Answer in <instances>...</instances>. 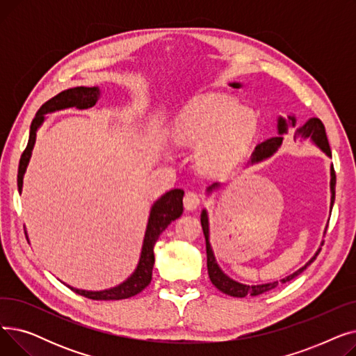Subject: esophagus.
I'll return each mask as SVG.
<instances>
[{"label":"esophagus","mask_w":356,"mask_h":356,"mask_svg":"<svg viewBox=\"0 0 356 356\" xmlns=\"http://www.w3.org/2000/svg\"><path fill=\"white\" fill-rule=\"evenodd\" d=\"M183 204L186 211H195L200 204V196L196 192H188L183 197Z\"/></svg>","instance_id":"1"}]
</instances>
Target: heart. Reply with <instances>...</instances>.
I'll list each match as a JSON object with an SVG mask.
<instances>
[{"instance_id": "obj_1", "label": "heart", "mask_w": 356, "mask_h": 356, "mask_svg": "<svg viewBox=\"0 0 356 356\" xmlns=\"http://www.w3.org/2000/svg\"><path fill=\"white\" fill-rule=\"evenodd\" d=\"M259 118L251 108L223 93H203L176 114L173 137L196 147V161L209 175L228 173L244 160L258 137Z\"/></svg>"}]
</instances>
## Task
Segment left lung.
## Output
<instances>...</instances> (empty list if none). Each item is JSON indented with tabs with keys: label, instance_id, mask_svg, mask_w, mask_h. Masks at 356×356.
<instances>
[{
	"label": "left lung",
	"instance_id": "left-lung-1",
	"mask_svg": "<svg viewBox=\"0 0 356 356\" xmlns=\"http://www.w3.org/2000/svg\"><path fill=\"white\" fill-rule=\"evenodd\" d=\"M232 88H242L241 82H229L228 83ZM290 129H294V140H309L313 145H316L317 148L321 149V152L327 156L329 159H332V152H330V147L327 143V137H326V131H325V125L322 124V121L319 118H310L307 122H305L303 125H297V118L294 114H290L287 117H282L278 115L277 117V134L266 141H263L261 144H258L255 147V152L251 157V161L248 163L247 167L254 165L257 163H261L267 160L268 157H271L274 153L278 152V148L282 147L283 144V138L286 134H289ZM330 211L333 208V202H334V186H336V176H334V170H333V164H330ZM222 188V183L216 181L213 184H211L209 188H207V196H211L213 192H216L218 189ZM200 223H202V228H203V234H204V239H207V255H208V274L212 284L222 293H225L228 296L232 297H247V296H258V294H263L266 291H270L273 289H275L280 283H287L290 280H293L294 277H297L300 273H303L313 261L316 259V257L319 255L321 252V247L323 245V241L321 247L317 248V251L314 252V255L307 261V263L300 267L298 270H296L293 274H289L287 277L282 278L278 282H270V283H263V284H244V283H239L236 280L231 278L229 275H227L223 273V270L219 267L213 248L211 245V232H209V215L208 211L203 209L200 213ZM327 228V225H326ZM326 234V229H325Z\"/></svg>",
	"mask_w": 356,
	"mask_h": 356
}]
</instances>
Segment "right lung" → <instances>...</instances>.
<instances>
[{"label":"right lung","mask_w":356,"mask_h":356,"mask_svg":"<svg viewBox=\"0 0 356 356\" xmlns=\"http://www.w3.org/2000/svg\"><path fill=\"white\" fill-rule=\"evenodd\" d=\"M101 93L102 90L98 86L70 88L58 93V95L49 99L39 111H37V114L30 125L29 144L20 159V165H18L17 186L20 195L23 192L24 175L27 172V167L33 154L37 133H39V129L47 120V114H53V112L69 109V108H78V109L92 108L101 98ZM183 196H184V192L181 189H172L163 193L152 204L137 267L133 271V274H131L128 278H125L122 283H120L115 287H109V289L97 290V291L76 289L69 284L66 286L74 293L92 298V300H122V298L133 297L140 291H143L149 284V282H152L156 242L161 235V232L183 213Z\"/></svg>","instance_id":"1"}]
</instances>
